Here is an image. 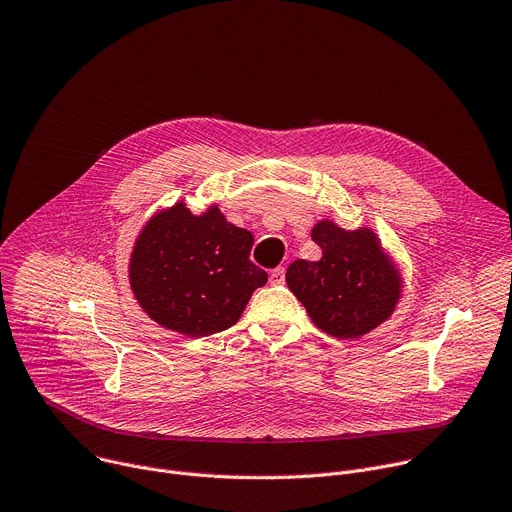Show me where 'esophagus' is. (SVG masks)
<instances>
[{"instance_id":"obj_1","label":"esophagus","mask_w":512,"mask_h":512,"mask_svg":"<svg viewBox=\"0 0 512 512\" xmlns=\"http://www.w3.org/2000/svg\"><path fill=\"white\" fill-rule=\"evenodd\" d=\"M270 284H272V286L284 284V268H282V266H280V268H274V270L270 272Z\"/></svg>"}]
</instances>
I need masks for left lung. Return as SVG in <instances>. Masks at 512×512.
Returning <instances> with one entry per match:
<instances>
[{
  "label": "left lung",
  "instance_id": "left-lung-1",
  "mask_svg": "<svg viewBox=\"0 0 512 512\" xmlns=\"http://www.w3.org/2000/svg\"><path fill=\"white\" fill-rule=\"evenodd\" d=\"M311 236L323 258L294 260L286 270L288 288L327 335L363 337L393 313L399 300L401 276L395 264L367 228L347 232L323 220Z\"/></svg>",
  "mask_w": 512,
  "mask_h": 512
}]
</instances>
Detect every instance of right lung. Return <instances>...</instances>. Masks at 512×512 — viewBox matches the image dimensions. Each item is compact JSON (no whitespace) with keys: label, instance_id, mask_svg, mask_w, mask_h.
Segmentation results:
<instances>
[{"label":"right lung","instance_id":"1","mask_svg":"<svg viewBox=\"0 0 512 512\" xmlns=\"http://www.w3.org/2000/svg\"><path fill=\"white\" fill-rule=\"evenodd\" d=\"M254 236L218 206L193 216L185 203L155 214L139 234L129 280L143 311L187 337L230 329L268 274L250 260Z\"/></svg>","mask_w":512,"mask_h":512}]
</instances>
